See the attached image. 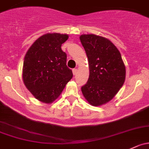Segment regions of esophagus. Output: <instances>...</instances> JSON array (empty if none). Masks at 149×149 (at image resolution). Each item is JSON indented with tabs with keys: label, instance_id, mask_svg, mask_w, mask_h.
Returning a JSON list of instances; mask_svg holds the SVG:
<instances>
[{
	"label": "esophagus",
	"instance_id": "esophagus-1",
	"mask_svg": "<svg viewBox=\"0 0 149 149\" xmlns=\"http://www.w3.org/2000/svg\"><path fill=\"white\" fill-rule=\"evenodd\" d=\"M77 69H72V73H73V74L74 75H75L77 74Z\"/></svg>",
	"mask_w": 149,
	"mask_h": 149
}]
</instances>
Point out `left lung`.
I'll use <instances>...</instances> for the list:
<instances>
[{
  "mask_svg": "<svg viewBox=\"0 0 149 149\" xmlns=\"http://www.w3.org/2000/svg\"><path fill=\"white\" fill-rule=\"evenodd\" d=\"M89 62V76L81 92L92 106L107 103L117 94L126 77L119 49L109 40L94 34L79 37Z\"/></svg>",
  "mask_w": 149,
  "mask_h": 149,
  "instance_id": "obj_1",
  "label": "left lung"
}]
</instances>
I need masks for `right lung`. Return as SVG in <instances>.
<instances>
[{
    "label": "right lung",
    "mask_w": 149,
    "mask_h": 149,
    "mask_svg": "<svg viewBox=\"0 0 149 149\" xmlns=\"http://www.w3.org/2000/svg\"><path fill=\"white\" fill-rule=\"evenodd\" d=\"M69 36L47 33L30 46L24 58L23 79L27 89L44 103L54 102L72 78L66 65L67 55L61 46Z\"/></svg>",
    "instance_id": "right-lung-1"
}]
</instances>
